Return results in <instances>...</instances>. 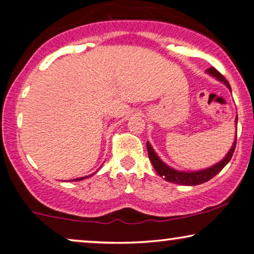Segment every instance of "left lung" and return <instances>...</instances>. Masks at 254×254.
<instances>
[{
	"label": "left lung",
	"instance_id": "1",
	"mask_svg": "<svg viewBox=\"0 0 254 254\" xmlns=\"http://www.w3.org/2000/svg\"><path fill=\"white\" fill-rule=\"evenodd\" d=\"M208 74H210L214 77H216L218 81L224 83L225 85L230 89L231 91V86L229 84V82L225 79V77L222 74H220L216 69L214 67H210L209 69H207ZM236 125H237V118H236ZM236 138H237V134H236ZM236 138L234 144L227 156L222 159L221 162H218L217 164H215L210 168L204 169V170H200V171H193V172H184V171H178V170L172 169L171 166L166 165L164 162L162 161L161 158L158 157L157 154H156L154 149L150 145L149 142H147V149H148V155H149V159H150L152 166L156 170V172L158 173L159 176L163 177L166 182L173 183V184H178V185H185V186H195V185H200V184H203L210 180L211 178H214L215 176L217 175L218 172L221 171L222 169L224 168L225 165L230 162V159L234 155L235 148H236Z\"/></svg>",
	"mask_w": 254,
	"mask_h": 254
}]
</instances>
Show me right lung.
<instances>
[{
    "label": "right lung",
    "mask_w": 254,
    "mask_h": 254,
    "mask_svg": "<svg viewBox=\"0 0 254 254\" xmlns=\"http://www.w3.org/2000/svg\"><path fill=\"white\" fill-rule=\"evenodd\" d=\"M88 177H91V176H86V177H82V178H76V179H74V180H72V182H76V180H83V179L88 178Z\"/></svg>",
    "instance_id": "add662e5"
}]
</instances>
